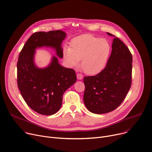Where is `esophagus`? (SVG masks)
<instances>
[{
  "label": "esophagus",
  "mask_w": 152,
  "mask_h": 152,
  "mask_svg": "<svg viewBox=\"0 0 152 152\" xmlns=\"http://www.w3.org/2000/svg\"><path fill=\"white\" fill-rule=\"evenodd\" d=\"M76 76H77V79H79V80L82 79H83V75L80 74V73H77Z\"/></svg>",
  "instance_id": "1"
}]
</instances>
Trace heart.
Returning <instances> with one entry per match:
<instances>
[{
  "mask_svg": "<svg viewBox=\"0 0 152 152\" xmlns=\"http://www.w3.org/2000/svg\"><path fill=\"white\" fill-rule=\"evenodd\" d=\"M110 52V45L105 39L92 35H83L73 38L70 48L64 49V57L69 66L78 65L87 75H96L105 67Z\"/></svg>",
  "mask_w": 152,
  "mask_h": 152,
  "instance_id": "b5f03b06",
  "label": "heart"
}]
</instances>
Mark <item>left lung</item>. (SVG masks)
Instances as JSON below:
<instances>
[{"mask_svg": "<svg viewBox=\"0 0 152 152\" xmlns=\"http://www.w3.org/2000/svg\"><path fill=\"white\" fill-rule=\"evenodd\" d=\"M106 67L98 74L84 77V102L91 113L111 112L123 102L132 82L133 57L128 47L117 37Z\"/></svg>", "mask_w": 152, "mask_h": 152, "instance_id": "obj_1", "label": "left lung"}]
</instances>
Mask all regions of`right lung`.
<instances>
[{"label": "right lung", "instance_id": "1", "mask_svg": "<svg viewBox=\"0 0 152 152\" xmlns=\"http://www.w3.org/2000/svg\"><path fill=\"white\" fill-rule=\"evenodd\" d=\"M66 37L62 30L33 34L25 43L17 63L18 87L27 104L38 114L50 115L60 109L65 91L76 81L75 71L58 64L54 56L45 68H37L34 61L35 49L42 46L55 48L63 57L61 44Z\"/></svg>", "mask_w": 152, "mask_h": 152}]
</instances>
